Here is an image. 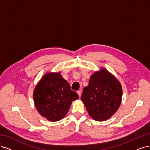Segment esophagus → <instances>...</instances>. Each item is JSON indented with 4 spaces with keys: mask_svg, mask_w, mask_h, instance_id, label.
Segmentation results:
<instances>
[{
    "mask_svg": "<svg viewBox=\"0 0 150 150\" xmlns=\"http://www.w3.org/2000/svg\"><path fill=\"white\" fill-rule=\"evenodd\" d=\"M77 94H78L79 97L80 98V96H81V92L80 91H77Z\"/></svg>",
    "mask_w": 150,
    "mask_h": 150,
    "instance_id": "34e87169",
    "label": "esophagus"
}]
</instances>
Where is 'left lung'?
Returning a JSON list of instances; mask_svg holds the SVG:
<instances>
[{
    "label": "left lung",
    "mask_w": 150,
    "mask_h": 150,
    "mask_svg": "<svg viewBox=\"0 0 150 150\" xmlns=\"http://www.w3.org/2000/svg\"><path fill=\"white\" fill-rule=\"evenodd\" d=\"M122 96L120 81L104 67L96 71L81 96L88 114L96 121L110 119L119 108Z\"/></svg>",
    "instance_id": "8db88e82"
}]
</instances>
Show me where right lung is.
Here are the masks:
<instances>
[{"label":"right lung","instance_id":"right-lung-1","mask_svg":"<svg viewBox=\"0 0 150 150\" xmlns=\"http://www.w3.org/2000/svg\"><path fill=\"white\" fill-rule=\"evenodd\" d=\"M35 106L47 120L56 122L67 114L71 103L79 99L76 92L59 72H47L39 81L33 91Z\"/></svg>","mask_w":150,"mask_h":150}]
</instances>
